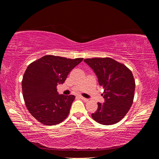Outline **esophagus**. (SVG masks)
Returning a JSON list of instances; mask_svg holds the SVG:
<instances>
[{"label": "esophagus", "instance_id": "esophagus-1", "mask_svg": "<svg viewBox=\"0 0 159 159\" xmlns=\"http://www.w3.org/2000/svg\"><path fill=\"white\" fill-rule=\"evenodd\" d=\"M81 99H82L83 101H84V102H88L89 101V99H87V98H84V97H81V96H80V97Z\"/></svg>", "mask_w": 159, "mask_h": 159}]
</instances>
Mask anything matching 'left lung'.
<instances>
[{"label":"left lung","instance_id":"8db88e82","mask_svg":"<svg viewBox=\"0 0 159 159\" xmlns=\"http://www.w3.org/2000/svg\"><path fill=\"white\" fill-rule=\"evenodd\" d=\"M84 61L93 70L104 89L103 103H98L91 117L98 123L111 125L125 116L133 102L135 81L127 66L110 57H94Z\"/></svg>","mask_w":159,"mask_h":159}]
</instances>
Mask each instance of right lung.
Returning a JSON list of instances; mask_svg holds the SVG:
<instances>
[{"instance_id": "right-lung-1", "label": "right lung", "mask_w": 159, "mask_h": 159, "mask_svg": "<svg viewBox=\"0 0 159 159\" xmlns=\"http://www.w3.org/2000/svg\"><path fill=\"white\" fill-rule=\"evenodd\" d=\"M82 60L46 55L28 66L22 81L23 98L28 111L38 121L54 125L68 117L75 96L60 95L56 88Z\"/></svg>"}]
</instances>
